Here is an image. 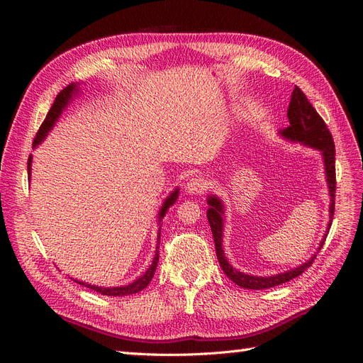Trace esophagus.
<instances>
[{"mask_svg":"<svg viewBox=\"0 0 363 363\" xmlns=\"http://www.w3.org/2000/svg\"><path fill=\"white\" fill-rule=\"evenodd\" d=\"M207 186H208V183L204 177H194L188 183H186V191H188L189 194L199 195L207 189Z\"/></svg>","mask_w":363,"mask_h":363,"instance_id":"esophagus-1","label":"esophagus"}]
</instances>
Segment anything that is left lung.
<instances>
[{
	"label": "left lung",
	"mask_w": 363,
	"mask_h": 363,
	"mask_svg": "<svg viewBox=\"0 0 363 363\" xmlns=\"http://www.w3.org/2000/svg\"><path fill=\"white\" fill-rule=\"evenodd\" d=\"M288 118H289V127L281 130V136L286 139L301 142L304 145H309L312 148L321 150L323 159H324V167H325V175H327V184L328 189H330V221H328V228L332 227V219L335 215V194H336V168H335V142L332 138L330 130L327 128L324 119L318 115L315 107L307 100V96L303 94L300 87L295 86V89L291 96V103L288 107ZM208 211H207V219L208 224L212 228V235L215 240V250H216V257L219 260V265H221L225 276L236 283L238 286L245 288V289H268L279 286V284L286 283L295 277L301 276V274L309 268L316 255L303 263L301 267L294 268L288 272L277 274V276L271 277H257V276H248L240 271L233 269V267L227 262V257L223 251V204L218 200V196H208ZM325 238L321 240L320 248L318 252L323 248Z\"/></svg>",
	"instance_id": "8db88e82"
}]
</instances>
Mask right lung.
Returning <instances> with one entry per match:
<instances>
[{
    "label": "right lung",
    "mask_w": 363,
    "mask_h": 363,
    "mask_svg": "<svg viewBox=\"0 0 363 363\" xmlns=\"http://www.w3.org/2000/svg\"><path fill=\"white\" fill-rule=\"evenodd\" d=\"M74 92H77V84L72 83V84L65 87V89L56 96V100H54V103H52V106H51V108H50V112L47 113V118L43 119V123L40 124V127H39V130H38L35 140H33V147L39 145L40 142H42V139L47 136L48 131L52 128L54 123H56L57 118H59L60 113L63 112V108L67 107V104L69 103V100L72 98V94H74ZM27 169H28V174H31V156L28 157ZM177 199H179V189H175V191L168 196V199L164 200V203H163V206H162V208H160V213H159V219H160V221H162V218L164 216V213H167L169 206H172L175 201H177ZM160 227H162V225H160ZM157 239H159V244H160V233H159ZM159 244H157V250H156L155 259H152L151 267L145 271L144 276L139 277V279L135 280L133 283L127 284V286H121V288H100V286H92V284H87V283H83V281H77V280H75V281L83 284V286H86V288H89V289H92V291H95V292H100L101 295L123 296V295L136 294V292H139V291H142V289H145V288L148 286V283L151 281L152 276H155V271H156L157 262H159Z\"/></svg>",
    "instance_id": "1"
}]
</instances>
